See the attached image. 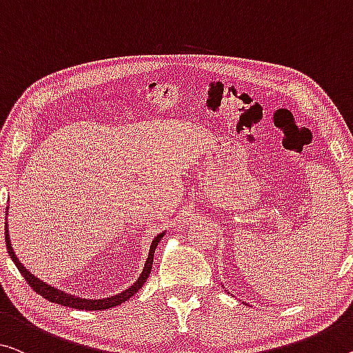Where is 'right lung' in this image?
Segmentation results:
<instances>
[{"mask_svg": "<svg viewBox=\"0 0 353 353\" xmlns=\"http://www.w3.org/2000/svg\"><path fill=\"white\" fill-rule=\"evenodd\" d=\"M4 233H6V246H8V252L10 259H12V262L15 263V267L19 268V271L23 276L26 283H28L32 290L37 292V294L42 295L46 298V300L52 301V303H57V305H61V306H68V307H74V309H85V311H104V309H110L113 306H118L121 305V303L128 301L129 298L132 295L137 294V292L142 289V285L145 284L146 278H148L150 273H151V267H153V257H154V251H156V246L159 245L161 238L164 236L165 232L159 233L158 236L154 238L153 241H151V246H150V252H148V259H146L145 262V267L142 274L139 276V279L135 281L132 285H129L126 290H123L121 294L118 295H113V296H107V298H102V300H91V298H80V296H75V295H70L66 294V292L57 289V287H52L50 284L44 283V281L37 279L34 274H31L28 270H26L23 265L20 263V260L15 256L12 245H10V238H9V230H8V224L4 227Z\"/></svg>", "mask_w": 353, "mask_h": 353, "instance_id": "right-lung-1", "label": "right lung"}]
</instances>
